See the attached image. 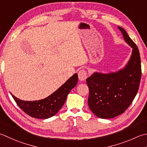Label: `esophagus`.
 I'll return each mask as SVG.
<instances>
[{"label": "esophagus", "mask_w": 147, "mask_h": 147, "mask_svg": "<svg viewBox=\"0 0 147 147\" xmlns=\"http://www.w3.org/2000/svg\"><path fill=\"white\" fill-rule=\"evenodd\" d=\"M87 73L85 70L82 69L78 72V78L81 81H84V80H85L86 78H87Z\"/></svg>", "instance_id": "1"}]
</instances>
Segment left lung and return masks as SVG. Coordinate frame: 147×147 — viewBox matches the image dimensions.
Segmentation results:
<instances>
[{
	"label": "left lung",
	"instance_id": "left-lung-1",
	"mask_svg": "<svg viewBox=\"0 0 147 147\" xmlns=\"http://www.w3.org/2000/svg\"><path fill=\"white\" fill-rule=\"evenodd\" d=\"M117 27L133 49L129 61L116 72H95L86 80L89 88L88 106L100 119L116 117L127 110L138 93L142 76L138 48L123 28Z\"/></svg>",
	"mask_w": 147,
	"mask_h": 147
}]
</instances>
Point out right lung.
Segmentation results:
<instances>
[{
    "instance_id": "obj_1",
    "label": "right lung",
    "mask_w": 147,
    "mask_h": 147,
    "mask_svg": "<svg viewBox=\"0 0 147 147\" xmlns=\"http://www.w3.org/2000/svg\"><path fill=\"white\" fill-rule=\"evenodd\" d=\"M78 80V74H74L53 94L38 100H22L11 94L16 104L25 113L36 119H47L54 116L62 108L67 95L76 85Z\"/></svg>"
}]
</instances>
